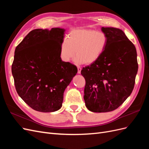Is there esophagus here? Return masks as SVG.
<instances>
[{
  "label": "esophagus",
  "mask_w": 149,
  "mask_h": 149,
  "mask_svg": "<svg viewBox=\"0 0 149 149\" xmlns=\"http://www.w3.org/2000/svg\"><path fill=\"white\" fill-rule=\"evenodd\" d=\"M77 68H78V73L80 74L81 73V68L79 66H77Z\"/></svg>",
  "instance_id": "1"
}]
</instances>
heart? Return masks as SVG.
<instances>
[{
  "label": "heart",
  "mask_w": 149,
  "mask_h": 149,
  "mask_svg": "<svg viewBox=\"0 0 149 149\" xmlns=\"http://www.w3.org/2000/svg\"><path fill=\"white\" fill-rule=\"evenodd\" d=\"M107 36L102 31L75 29L71 30L68 38L63 39L60 45V57L69 62L74 55L77 64L90 65L100 58L107 45Z\"/></svg>",
  "instance_id": "1"
}]
</instances>
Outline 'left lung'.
Returning <instances> with one entry per match:
<instances>
[{
  "label": "left lung",
  "mask_w": 149,
  "mask_h": 149,
  "mask_svg": "<svg viewBox=\"0 0 149 149\" xmlns=\"http://www.w3.org/2000/svg\"><path fill=\"white\" fill-rule=\"evenodd\" d=\"M101 30L107 36L105 51L81 73L86 80L85 105L94 112L118 108L132 92L138 71L136 47L124 31L113 27Z\"/></svg>",
  "instance_id": "left-lung-1"
}]
</instances>
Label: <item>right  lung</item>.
<instances>
[{"label": "right lung", "mask_w": 149, "mask_h": 149, "mask_svg": "<svg viewBox=\"0 0 149 149\" xmlns=\"http://www.w3.org/2000/svg\"><path fill=\"white\" fill-rule=\"evenodd\" d=\"M65 30H33L15 48L12 73L16 91L35 111L59 110L65 90L78 72L75 65L60 57Z\"/></svg>", "instance_id": "obj_1"}]
</instances>
